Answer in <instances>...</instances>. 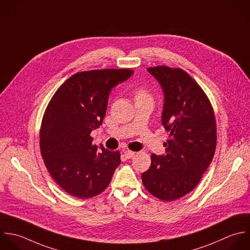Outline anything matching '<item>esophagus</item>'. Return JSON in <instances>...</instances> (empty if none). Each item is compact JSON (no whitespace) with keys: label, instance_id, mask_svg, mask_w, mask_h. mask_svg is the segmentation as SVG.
<instances>
[{"label":"esophagus","instance_id":"1","mask_svg":"<svg viewBox=\"0 0 250 250\" xmlns=\"http://www.w3.org/2000/svg\"><path fill=\"white\" fill-rule=\"evenodd\" d=\"M124 153H125V156L126 159H132L135 156V152H132L129 150H125Z\"/></svg>","mask_w":250,"mask_h":250}]
</instances>
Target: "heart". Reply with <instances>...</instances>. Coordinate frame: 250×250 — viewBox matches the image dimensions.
Returning a JSON list of instances; mask_svg holds the SVG:
<instances>
[{
	"mask_svg": "<svg viewBox=\"0 0 250 250\" xmlns=\"http://www.w3.org/2000/svg\"><path fill=\"white\" fill-rule=\"evenodd\" d=\"M142 96H147V94L144 90H139L136 94V97H142Z\"/></svg>",
	"mask_w": 250,
	"mask_h": 250,
	"instance_id": "b5f03b06",
	"label": "heart"
}]
</instances>
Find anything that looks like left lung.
I'll return each mask as SVG.
<instances>
[{
	"label": "left lung",
	"mask_w": 250,
	"mask_h": 250,
	"mask_svg": "<svg viewBox=\"0 0 250 250\" xmlns=\"http://www.w3.org/2000/svg\"><path fill=\"white\" fill-rule=\"evenodd\" d=\"M164 93L162 125L169 133L164 155L152 154L143 172L146 190L170 202L191 191L201 181L216 148V125L211 104L192 77L167 66L148 68Z\"/></svg>",
	"instance_id": "1"
}]
</instances>
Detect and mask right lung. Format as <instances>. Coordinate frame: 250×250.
<instances>
[{
	"label": "right lung",
	"instance_id": "obj_1",
	"mask_svg": "<svg viewBox=\"0 0 250 250\" xmlns=\"http://www.w3.org/2000/svg\"><path fill=\"white\" fill-rule=\"evenodd\" d=\"M133 75L130 69L81 72L54 93L40 132L41 154L54 181L68 194L88 199L102 193L121 164L120 152L92 145L112 89Z\"/></svg>",
	"mask_w": 250,
	"mask_h": 250
}]
</instances>
